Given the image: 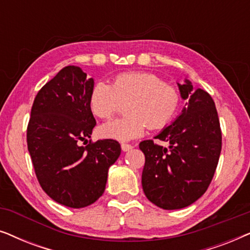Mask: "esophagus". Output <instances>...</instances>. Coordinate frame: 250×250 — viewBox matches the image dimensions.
Wrapping results in <instances>:
<instances>
[{
  "label": "esophagus",
  "instance_id": "obj_1",
  "mask_svg": "<svg viewBox=\"0 0 250 250\" xmlns=\"http://www.w3.org/2000/svg\"><path fill=\"white\" fill-rule=\"evenodd\" d=\"M121 146H122L123 151H128V150H131L133 148V146L132 145H128V143H123Z\"/></svg>",
  "mask_w": 250,
  "mask_h": 250
}]
</instances>
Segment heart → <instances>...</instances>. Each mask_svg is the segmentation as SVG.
I'll return each mask as SVG.
<instances>
[{
    "instance_id": "b5f03b06",
    "label": "heart",
    "mask_w": 250,
    "mask_h": 250,
    "mask_svg": "<svg viewBox=\"0 0 250 250\" xmlns=\"http://www.w3.org/2000/svg\"><path fill=\"white\" fill-rule=\"evenodd\" d=\"M125 104L127 117L101 125V136L125 142L142 136L146 127L165 128L179 114L182 94L179 88L150 73H123L111 85L100 81L92 88L91 109L99 118H111Z\"/></svg>"
}]
</instances>
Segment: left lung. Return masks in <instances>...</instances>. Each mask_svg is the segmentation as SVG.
Segmentation results:
<instances>
[{"instance_id":"8db88e82","label":"left lung","mask_w":250,"mask_h":250,"mask_svg":"<svg viewBox=\"0 0 250 250\" xmlns=\"http://www.w3.org/2000/svg\"><path fill=\"white\" fill-rule=\"evenodd\" d=\"M187 107L156 136L169 148L146 140L142 188L146 198L163 209H180L199 199L209 187L222 149V132L214 100L186 81L179 84Z\"/></svg>"}]
</instances>
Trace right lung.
Instances as JSON below:
<instances>
[{
	"label": "right lung",
	"mask_w": 250,
	"mask_h": 250,
	"mask_svg": "<svg viewBox=\"0 0 250 250\" xmlns=\"http://www.w3.org/2000/svg\"><path fill=\"white\" fill-rule=\"evenodd\" d=\"M93 85L82 68H62L36 94L27 126L40 186L70 208L86 207L102 196L109 167L122 150L116 140L87 141L97 124L90 104Z\"/></svg>",
	"instance_id": "obj_1"
}]
</instances>
